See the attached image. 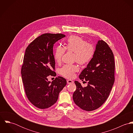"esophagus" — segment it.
I'll return each mask as SVG.
<instances>
[{
	"mask_svg": "<svg viewBox=\"0 0 133 133\" xmlns=\"http://www.w3.org/2000/svg\"><path fill=\"white\" fill-rule=\"evenodd\" d=\"M67 83L68 84H72L74 83V81L72 80H67Z\"/></svg>",
	"mask_w": 133,
	"mask_h": 133,
	"instance_id": "obj_1",
	"label": "esophagus"
}]
</instances>
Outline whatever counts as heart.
Wrapping results in <instances>:
<instances>
[{
	"instance_id": "1",
	"label": "heart",
	"mask_w": 133,
	"mask_h": 133,
	"mask_svg": "<svg viewBox=\"0 0 133 133\" xmlns=\"http://www.w3.org/2000/svg\"><path fill=\"white\" fill-rule=\"evenodd\" d=\"M74 53V60L80 65L89 63L93 59L95 53V46L88 43L84 39L77 36H72L68 39L65 45L63 47L57 45L54 52L55 61L59 63L65 52ZM78 71V68L75 64H65L60 69V74L66 78H72Z\"/></svg>"
}]
</instances>
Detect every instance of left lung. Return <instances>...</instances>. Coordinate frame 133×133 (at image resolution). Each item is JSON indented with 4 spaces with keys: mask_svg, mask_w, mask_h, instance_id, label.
<instances>
[{
    "mask_svg": "<svg viewBox=\"0 0 133 133\" xmlns=\"http://www.w3.org/2000/svg\"><path fill=\"white\" fill-rule=\"evenodd\" d=\"M113 53L103 40L96 44L94 56L79 75L88 81V86L82 87L75 81L76 90L73 98L77 105L83 110L92 111L100 107L108 99L115 81Z\"/></svg>",
    "mask_w": 133,
    "mask_h": 133,
    "instance_id": "obj_1",
    "label": "left lung"
}]
</instances>
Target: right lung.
I'll return each instance as SVG.
<instances>
[{
	"mask_svg": "<svg viewBox=\"0 0 133 133\" xmlns=\"http://www.w3.org/2000/svg\"><path fill=\"white\" fill-rule=\"evenodd\" d=\"M64 37L62 34H43L25 50L21 70L22 82L28 99L39 109H45L54 104L66 84L65 79L60 76L52 82L48 79L56 73L54 44Z\"/></svg>",
	"mask_w": 133,
	"mask_h": 133,
	"instance_id": "obj_1",
	"label": "right lung"
}]
</instances>
